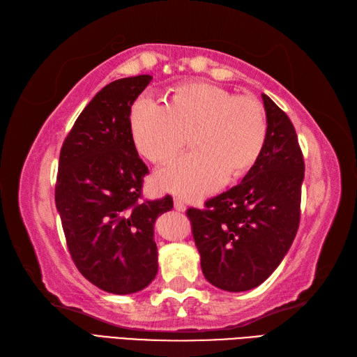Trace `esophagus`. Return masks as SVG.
Returning a JSON list of instances; mask_svg holds the SVG:
<instances>
[{
  "mask_svg": "<svg viewBox=\"0 0 357 357\" xmlns=\"http://www.w3.org/2000/svg\"><path fill=\"white\" fill-rule=\"evenodd\" d=\"M174 208H176V211H178V212H185L186 211V204L181 202V199L176 198V199H174Z\"/></svg>",
  "mask_w": 357,
  "mask_h": 357,
  "instance_id": "esophagus-1",
  "label": "esophagus"
}]
</instances>
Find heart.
<instances>
[{"instance_id":"b5f03b06","label":"heart","mask_w":357,"mask_h":357,"mask_svg":"<svg viewBox=\"0 0 357 357\" xmlns=\"http://www.w3.org/2000/svg\"><path fill=\"white\" fill-rule=\"evenodd\" d=\"M130 135L136 150L151 162H165L195 132L198 150L180 155L155 174L160 189L199 199L224 180L255 167L266 142L262 104L236 97L212 83L178 86L168 102L141 95L130 107Z\"/></svg>"}]
</instances>
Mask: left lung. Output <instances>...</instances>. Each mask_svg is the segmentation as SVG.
Masks as SVG:
<instances>
[{
	"instance_id": "obj_1",
	"label": "left lung",
	"mask_w": 357,
	"mask_h": 357,
	"mask_svg": "<svg viewBox=\"0 0 357 357\" xmlns=\"http://www.w3.org/2000/svg\"><path fill=\"white\" fill-rule=\"evenodd\" d=\"M266 142L238 186L189 208L208 283L229 292L256 288L288 253L300 222L304 162L288 115L262 93Z\"/></svg>"
}]
</instances>
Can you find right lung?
Listing matches in <instances>:
<instances>
[{"instance_id":"add662e5","label":"right lung","mask_w":357,"mask_h":357,"mask_svg":"<svg viewBox=\"0 0 357 357\" xmlns=\"http://www.w3.org/2000/svg\"><path fill=\"white\" fill-rule=\"evenodd\" d=\"M151 80L145 74L104 86L77 118L59 159L56 207L69 253L84 279L118 295L154 280V222L172 208L169 195L141 202L149 168L130 135V107Z\"/></svg>"}]
</instances>
